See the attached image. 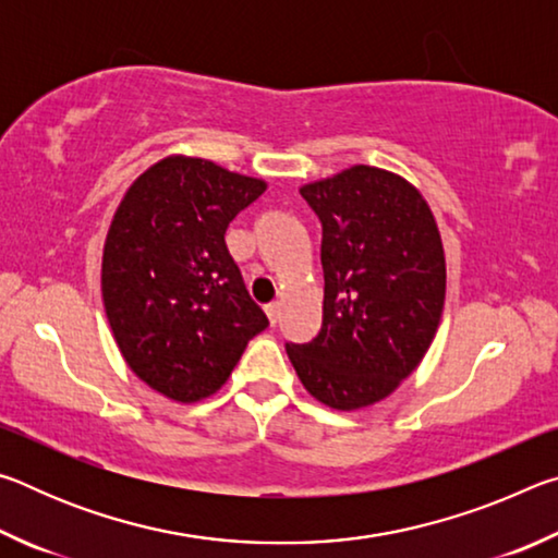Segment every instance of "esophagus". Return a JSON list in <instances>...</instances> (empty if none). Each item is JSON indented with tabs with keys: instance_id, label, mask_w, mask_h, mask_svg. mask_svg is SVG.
I'll return each mask as SVG.
<instances>
[{
	"instance_id": "1",
	"label": "esophagus",
	"mask_w": 558,
	"mask_h": 558,
	"mask_svg": "<svg viewBox=\"0 0 558 558\" xmlns=\"http://www.w3.org/2000/svg\"><path fill=\"white\" fill-rule=\"evenodd\" d=\"M266 315H268V323L276 327V323L280 319V302H270V305H266Z\"/></svg>"
}]
</instances>
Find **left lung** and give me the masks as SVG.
Segmentation results:
<instances>
[{
  "mask_svg": "<svg viewBox=\"0 0 558 558\" xmlns=\"http://www.w3.org/2000/svg\"><path fill=\"white\" fill-rule=\"evenodd\" d=\"M323 221V329L286 344L307 393L335 411L391 396L436 339L446 251L426 196L409 179L354 165L302 184Z\"/></svg>",
  "mask_w": 558,
  "mask_h": 558,
  "instance_id": "obj_1",
  "label": "left lung"
}]
</instances>
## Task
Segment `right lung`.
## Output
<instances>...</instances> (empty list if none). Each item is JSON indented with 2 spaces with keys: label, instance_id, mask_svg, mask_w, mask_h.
I'll use <instances>...</instances> for the list:
<instances>
[{
  "label": "right lung",
  "instance_id": "right-lung-1",
  "mask_svg": "<svg viewBox=\"0 0 558 558\" xmlns=\"http://www.w3.org/2000/svg\"><path fill=\"white\" fill-rule=\"evenodd\" d=\"M266 189L211 159L169 155L112 214L100 266L112 339L132 374L177 403L219 391L268 327L223 241Z\"/></svg>",
  "mask_w": 558,
  "mask_h": 558
}]
</instances>
